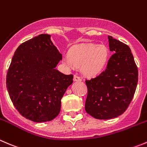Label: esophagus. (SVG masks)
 <instances>
[{"label": "esophagus", "instance_id": "1", "mask_svg": "<svg viewBox=\"0 0 147 147\" xmlns=\"http://www.w3.org/2000/svg\"><path fill=\"white\" fill-rule=\"evenodd\" d=\"M81 80H82V78H81L80 76H78V75H75V76H74V81H76V82H80Z\"/></svg>", "mask_w": 147, "mask_h": 147}]
</instances>
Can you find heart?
Here are the masks:
<instances>
[{
    "label": "heart",
    "instance_id": "b5f03b06",
    "mask_svg": "<svg viewBox=\"0 0 147 147\" xmlns=\"http://www.w3.org/2000/svg\"><path fill=\"white\" fill-rule=\"evenodd\" d=\"M69 55L64 59L65 65L69 67L81 66L82 72L85 75L95 76L103 69L106 64L108 49L102 45L81 44L72 47Z\"/></svg>",
    "mask_w": 147,
    "mask_h": 147
}]
</instances>
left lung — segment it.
Wrapping results in <instances>:
<instances>
[{
    "label": "left lung",
    "instance_id": "1",
    "mask_svg": "<svg viewBox=\"0 0 147 147\" xmlns=\"http://www.w3.org/2000/svg\"><path fill=\"white\" fill-rule=\"evenodd\" d=\"M113 55L105 71L86 80L85 108L97 119H111L123 113L133 99L138 82V68L128 45L108 36Z\"/></svg>",
    "mask_w": 147,
    "mask_h": 147
}]
</instances>
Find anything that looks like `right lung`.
I'll use <instances>...</instances> for the list:
<instances>
[{"label":"right lung","instance_id":"add662e5","mask_svg":"<svg viewBox=\"0 0 147 147\" xmlns=\"http://www.w3.org/2000/svg\"><path fill=\"white\" fill-rule=\"evenodd\" d=\"M62 59L49 34H40L16 49L6 75V87L16 109L36 123L59 115L61 99L73 75L55 69Z\"/></svg>","mask_w":147,"mask_h":147}]
</instances>
